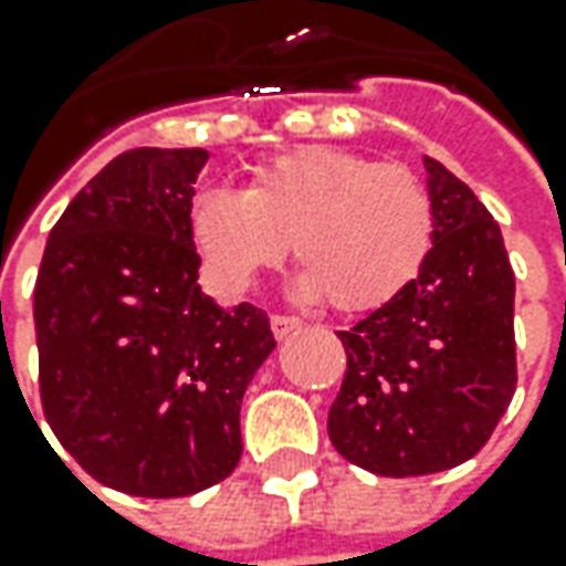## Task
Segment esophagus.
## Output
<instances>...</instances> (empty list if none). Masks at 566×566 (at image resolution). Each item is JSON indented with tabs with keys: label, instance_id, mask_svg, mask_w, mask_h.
<instances>
[{
	"label": "esophagus",
	"instance_id": "esophagus-1",
	"mask_svg": "<svg viewBox=\"0 0 566 566\" xmlns=\"http://www.w3.org/2000/svg\"><path fill=\"white\" fill-rule=\"evenodd\" d=\"M297 328H303V319H297V316H272V335L275 338H287Z\"/></svg>",
	"mask_w": 566,
	"mask_h": 566
}]
</instances>
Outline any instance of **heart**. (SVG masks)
I'll list each match as a JSON object with an SVG mask.
<instances>
[{
    "label": "heart",
    "instance_id": "1",
    "mask_svg": "<svg viewBox=\"0 0 566 566\" xmlns=\"http://www.w3.org/2000/svg\"><path fill=\"white\" fill-rule=\"evenodd\" d=\"M187 234L224 294L256 287L284 263L291 241L303 301L373 313L419 279L436 244V209L410 168L301 147L250 168L238 193L200 190Z\"/></svg>",
    "mask_w": 566,
    "mask_h": 566
}]
</instances>
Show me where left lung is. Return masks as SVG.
Here are the masks:
<instances>
[{"label": "left lung", "mask_w": 566, "mask_h": 566, "mask_svg": "<svg viewBox=\"0 0 566 566\" xmlns=\"http://www.w3.org/2000/svg\"><path fill=\"white\" fill-rule=\"evenodd\" d=\"M426 163L436 244L398 301L338 332L347 350L328 439L376 476H426L470 460L516 388L514 269L479 197Z\"/></svg>", "instance_id": "8db88e82"}]
</instances>
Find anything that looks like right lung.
Segmentation results:
<instances>
[{
	"label": "right lung",
	"mask_w": 566,
	"mask_h": 566,
	"mask_svg": "<svg viewBox=\"0 0 566 566\" xmlns=\"http://www.w3.org/2000/svg\"><path fill=\"white\" fill-rule=\"evenodd\" d=\"M209 153L115 156L50 231L33 291L40 398L62 448L108 489L181 497L231 476L269 316L197 284L187 209Z\"/></svg>",
	"instance_id": "1"
}]
</instances>
